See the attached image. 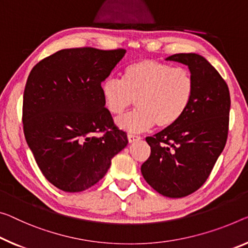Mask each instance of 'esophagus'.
<instances>
[{
	"instance_id": "obj_1",
	"label": "esophagus",
	"mask_w": 248,
	"mask_h": 248,
	"mask_svg": "<svg viewBox=\"0 0 248 248\" xmlns=\"http://www.w3.org/2000/svg\"><path fill=\"white\" fill-rule=\"evenodd\" d=\"M127 139H128V142L129 143H134L135 140H140V137L137 136V135H134V134H128L127 135Z\"/></svg>"
}]
</instances>
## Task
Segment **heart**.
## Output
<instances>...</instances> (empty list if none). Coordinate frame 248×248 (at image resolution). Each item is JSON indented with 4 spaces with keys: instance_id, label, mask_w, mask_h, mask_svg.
<instances>
[{
    "instance_id": "heart-1",
    "label": "heart",
    "mask_w": 248,
    "mask_h": 248,
    "mask_svg": "<svg viewBox=\"0 0 248 248\" xmlns=\"http://www.w3.org/2000/svg\"><path fill=\"white\" fill-rule=\"evenodd\" d=\"M194 89L187 68L140 60L124 68L122 81L112 78L103 81L101 95L113 115H122L136 100L139 108L117 120V125L129 132H142L155 124L159 128L176 124L187 111Z\"/></svg>"
}]
</instances>
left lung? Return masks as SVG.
I'll list each match as a JSON object with an SVG mask.
<instances>
[{
	"label": "left lung",
	"instance_id": "8db88e82",
	"mask_svg": "<svg viewBox=\"0 0 248 248\" xmlns=\"http://www.w3.org/2000/svg\"><path fill=\"white\" fill-rule=\"evenodd\" d=\"M166 60L187 65L195 89L176 124L146 137L151 155L140 172L156 192L180 199L206 182L225 147L231 96L226 82L203 56L180 53Z\"/></svg>",
	"mask_w": 248,
	"mask_h": 248
}]
</instances>
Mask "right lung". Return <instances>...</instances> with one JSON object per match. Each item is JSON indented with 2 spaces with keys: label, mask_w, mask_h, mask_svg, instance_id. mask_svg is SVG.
<instances>
[{
  "label": "right lung",
  "mask_w": 248,
  "mask_h": 248,
  "mask_svg": "<svg viewBox=\"0 0 248 248\" xmlns=\"http://www.w3.org/2000/svg\"><path fill=\"white\" fill-rule=\"evenodd\" d=\"M125 52L61 49L40 61L29 75L22 115L26 143L42 174L64 192L96 184L127 145L126 133L114 124L101 95L102 82Z\"/></svg>",
  "instance_id": "obj_1"
}]
</instances>
